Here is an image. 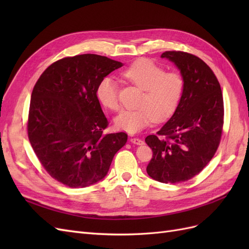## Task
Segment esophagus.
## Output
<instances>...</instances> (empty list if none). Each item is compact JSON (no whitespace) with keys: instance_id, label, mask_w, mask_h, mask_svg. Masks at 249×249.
I'll list each match as a JSON object with an SVG mask.
<instances>
[{"instance_id":"obj_1","label":"esophagus","mask_w":249,"mask_h":249,"mask_svg":"<svg viewBox=\"0 0 249 249\" xmlns=\"http://www.w3.org/2000/svg\"><path fill=\"white\" fill-rule=\"evenodd\" d=\"M132 143H134V144H137V145H141V144H143V140H141V139H139V138H136V137H134V138H131V140H130Z\"/></svg>"}]
</instances>
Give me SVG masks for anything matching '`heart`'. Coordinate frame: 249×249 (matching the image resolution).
<instances>
[{
    "instance_id": "obj_1",
    "label": "heart",
    "mask_w": 249,
    "mask_h": 249,
    "mask_svg": "<svg viewBox=\"0 0 249 249\" xmlns=\"http://www.w3.org/2000/svg\"><path fill=\"white\" fill-rule=\"evenodd\" d=\"M123 77L133 83L143 93L139 107L123 110L115 117L117 129L136 134L150 123L163 122L177 110L184 93L185 82L177 71L165 72L164 69L146 59L138 60L123 71ZM96 95L105 107L119 109L117 83L110 77L104 78L96 89Z\"/></svg>"
}]
</instances>
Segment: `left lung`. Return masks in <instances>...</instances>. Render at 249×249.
<instances>
[{
	"label": "left lung",
	"mask_w": 249,
	"mask_h": 249,
	"mask_svg": "<svg viewBox=\"0 0 249 249\" xmlns=\"http://www.w3.org/2000/svg\"><path fill=\"white\" fill-rule=\"evenodd\" d=\"M175 63L185 87L177 110L146 144L153 150L147 175L165 184L185 182L207 166L220 143L223 97L212 70L196 56L168 51L161 55Z\"/></svg>",
	"instance_id": "1"
}]
</instances>
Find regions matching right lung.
I'll list each match as a JSON object with an SVG mask.
<instances>
[{
	"label": "right lung",
	"mask_w": 249,
	"mask_h": 249,
	"mask_svg": "<svg viewBox=\"0 0 249 249\" xmlns=\"http://www.w3.org/2000/svg\"><path fill=\"white\" fill-rule=\"evenodd\" d=\"M124 64L94 54L50 65L33 88L28 136L43 168L58 182L84 188L107 176L124 132L104 134L108 120L96 95L100 82Z\"/></svg>",
	"instance_id": "add662e5"
}]
</instances>
